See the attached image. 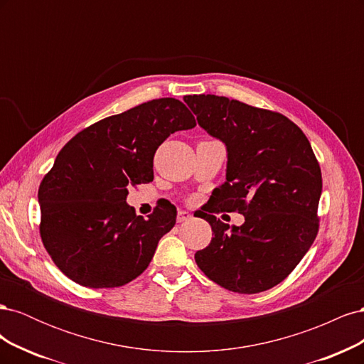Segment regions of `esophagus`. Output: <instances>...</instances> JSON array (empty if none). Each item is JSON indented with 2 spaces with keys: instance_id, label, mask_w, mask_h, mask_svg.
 Returning a JSON list of instances; mask_svg holds the SVG:
<instances>
[{
  "instance_id": "1",
  "label": "esophagus",
  "mask_w": 364,
  "mask_h": 364,
  "mask_svg": "<svg viewBox=\"0 0 364 364\" xmlns=\"http://www.w3.org/2000/svg\"><path fill=\"white\" fill-rule=\"evenodd\" d=\"M191 218V214L188 211H179L178 213V217H176V220H178V223H183L186 222V220Z\"/></svg>"
}]
</instances>
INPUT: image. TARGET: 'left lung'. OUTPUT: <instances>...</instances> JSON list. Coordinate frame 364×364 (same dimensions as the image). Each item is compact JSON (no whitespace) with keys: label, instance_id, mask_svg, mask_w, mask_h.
Segmentation results:
<instances>
[{"label":"left lung","instance_id":"1","mask_svg":"<svg viewBox=\"0 0 364 364\" xmlns=\"http://www.w3.org/2000/svg\"><path fill=\"white\" fill-rule=\"evenodd\" d=\"M197 123L226 147V181L203 213L213 240L194 259L220 287L253 294L284 281L317 235L322 173L304 132L278 112L211 94L186 95ZM238 210L241 227L214 212Z\"/></svg>","mask_w":364,"mask_h":364}]
</instances>
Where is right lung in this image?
I'll return each instance as SVG.
<instances>
[{
  "label": "right lung",
  "mask_w": 364,
  "mask_h": 364,
  "mask_svg": "<svg viewBox=\"0 0 364 364\" xmlns=\"http://www.w3.org/2000/svg\"><path fill=\"white\" fill-rule=\"evenodd\" d=\"M196 119L183 103L159 98L107 117L67 142L39 186L41 237L54 264L90 289L119 287L147 269L176 223L173 205L136 215L127 186L153 181V156Z\"/></svg>",
  "instance_id": "1"
}]
</instances>
